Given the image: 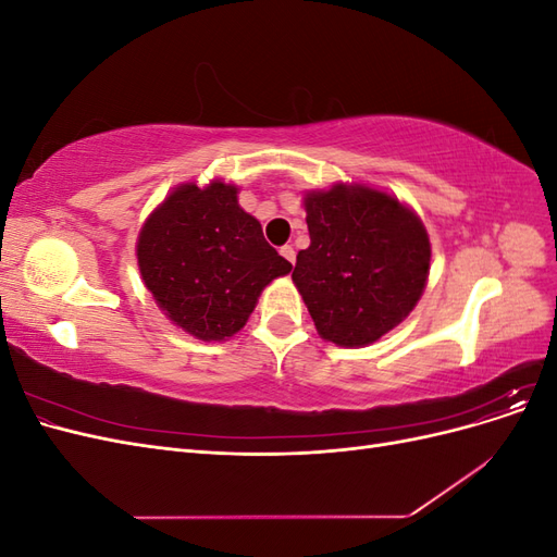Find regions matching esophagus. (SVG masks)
<instances>
[{
    "label": "esophagus",
    "instance_id": "esophagus-1",
    "mask_svg": "<svg viewBox=\"0 0 557 557\" xmlns=\"http://www.w3.org/2000/svg\"><path fill=\"white\" fill-rule=\"evenodd\" d=\"M281 256H283L285 260H288L290 264H295V260H297V256H295V248H293V246H283V248H281Z\"/></svg>",
    "mask_w": 557,
    "mask_h": 557
}]
</instances>
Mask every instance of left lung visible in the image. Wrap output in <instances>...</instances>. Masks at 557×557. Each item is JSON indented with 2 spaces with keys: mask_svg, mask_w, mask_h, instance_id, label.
<instances>
[{
  "mask_svg": "<svg viewBox=\"0 0 557 557\" xmlns=\"http://www.w3.org/2000/svg\"><path fill=\"white\" fill-rule=\"evenodd\" d=\"M311 244L293 283L318 334L344 348L379 342L407 318L430 276L432 246L418 213L364 183L309 190Z\"/></svg>",
  "mask_w": 557,
  "mask_h": 557,
  "instance_id": "1",
  "label": "left lung"
}]
</instances>
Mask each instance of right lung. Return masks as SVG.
<instances>
[{"instance_id":"obj_1","label":"right lung","mask_w":557,"mask_h":557,"mask_svg":"<svg viewBox=\"0 0 557 557\" xmlns=\"http://www.w3.org/2000/svg\"><path fill=\"white\" fill-rule=\"evenodd\" d=\"M239 188L181 183L146 218L137 239L144 285L176 327L201 342L237 334L260 293L293 264L239 207Z\"/></svg>"}]
</instances>
